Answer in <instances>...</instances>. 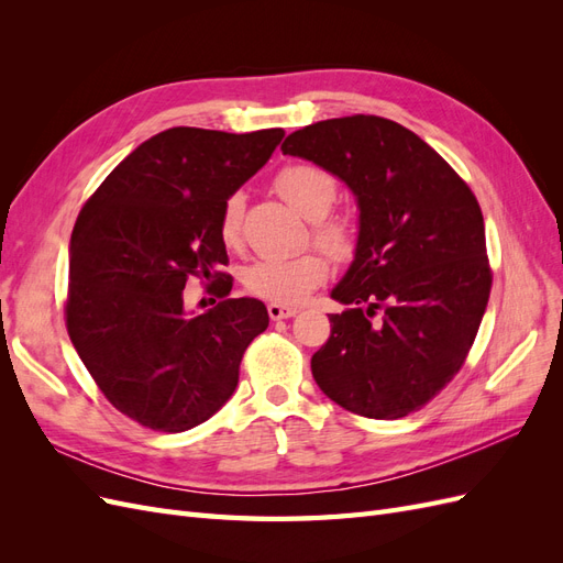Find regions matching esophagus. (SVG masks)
I'll return each mask as SVG.
<instances>
[{
  "mask_svg": "<svg viewBox=\"0 0 563 563\" xmlns=\"http://www.w3.org/2000/svg\"><path fill=\"white\" fill-rule=\"evenodd\" d=\"M267 314L272 321H279V319H291L298 314V308H288V305H277V302H269L267 305Z\"/></svg>",
  "mask_w": 563,
  "mask_h": 563,
  "instance_id": "1",
  "label": "esophagus"
}]
</instances>
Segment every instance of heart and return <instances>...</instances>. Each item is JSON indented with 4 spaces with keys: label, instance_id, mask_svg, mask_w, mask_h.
I'll return each instance as SVG.
<instances>
[{
    "label": "heart",
    "instance_id": "obj_1",
    "mask_svg": "<svg viewBox=\"0 0 563 563\" xmlns=\"http://www.w3.org/2000/svg\"><path fill=\"white\" fill-rule=\"evenodd\" d=\"M277 192L282 199L298 211L302 218L317 225L314 234L321 246H327L335 255H345L352 246L350 230L343 223H323L338 197V183L327 168L314 164H291L282 168L275 178ZM242 220H244V195L232 192L220 209L218 232L225 246H236L242 242ZM329 277V263L317 251L288 258H261L244 269V286L249 294L277 305H298L308 298L310 291L321 286Z\"/></svg>",
    "mask_w": 563,
    "mask_h": 563
}]
</instances>
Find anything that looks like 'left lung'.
I'll return each mask as SVG.
<instances>
[{
	"label": "left lung",
	"instance_id": "obj_1",
	"mask_svg": "<svg viewBox=\"0 0 563 563\" xmlns=\"http://www.w3.org/2000/svg\"><path fill=\"white\" fill-rule=\"evenodd\" d=\"M284 155L343 180L360 209L354 258L331 298V338L312 354L323 395L395 420L463 366L490 294L484 216L465 180L413 131L373 114L294 131Z\"/></svg>",
	"mask_w": 563,
	"mask_h": 563
}]
</instances>
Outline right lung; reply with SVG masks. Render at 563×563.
I'll return each instance as SVG.
<instances>
[{
  "instance_id": "right-lung-1",
  "label": "right lung",
  "mask_w": 563,
  "mask_h": 563,
  "mask_svg": "<svg viewBox=\"0 0 563 563\" xmlns=\"http://www.w3.org/2000/svg\"><path fill=\"white\" fill-rule=\"evenodd\" d=\"M282 129H166L141 143L81 209L70 240L67 333L91 378L131 420L185 432L225 406L251 340L269 323L255 298H225L223 201L272 157ZM187 276L223 297L195 316Z\"/></svg>"
}]
</instances>
